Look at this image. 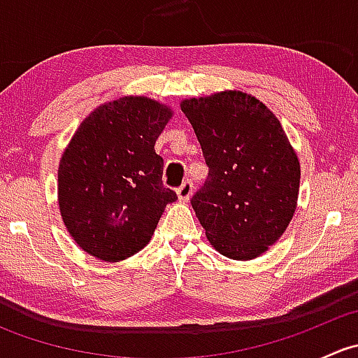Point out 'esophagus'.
Here are the masks:
<instances>
[{
    "instance_id": "obj_1",
    "label": "esophagus",
    "mask_w": 358,
    "mask_h": 358,
    "mask_svg": "<svg viewBox=\"0 0 358 358\" xmlns=\"http://www.w3.org/2000/svg\"><path fill=\"white\" fill-rule=\"evenodd\" d=\"M192 190H194V183L190 182V180H187V182H183L182 185L176 189V194H178V199L180 202H187L190 199V196H192Z\"/></svg>"
}]
</instances>
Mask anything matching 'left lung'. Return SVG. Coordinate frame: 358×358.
I'll return each instance as SVG.
<instances>
[{
	"mask_svg": "<svg viewBox=\"0 0 358 358\" xmlns=\"http://www.w3.org/2000/svg\"><path fill=\"white\" fill-rule=\"evenodd\" d=\"M209 173L192 204L206 237L232 259H252L294 215L299 161L279 119L255 96L222 92L182 102Z\"/></svg>",
	"mask_w": 358,
	"mask_h": 358,
	"instance_id": "obj_1",
	"label": "left lung"
}]
</instances>
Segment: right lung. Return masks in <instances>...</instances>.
<instances>
[{
  "label": "right lung",
  "instance_id": "1",
  "mask_svg": "<svg viewBox=\"0 0 358 358\" xmlns=\"http://www.w3.org/2000/svg\"><path fill=\"white\" fill-rule=\"evenodd\" d=\"M171 109L124 96L93 110L60 159L59 206L78 246L103 262L129 258L149 244L176 192L162 185L154 145Z\"/></svg>",
  "mask_w": 358,
  "mask_h": 358
}]
</instances>
